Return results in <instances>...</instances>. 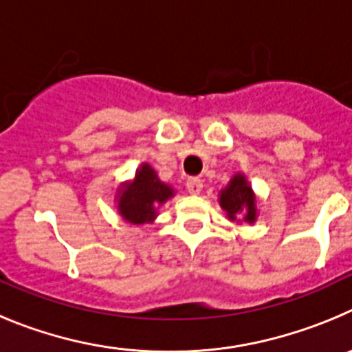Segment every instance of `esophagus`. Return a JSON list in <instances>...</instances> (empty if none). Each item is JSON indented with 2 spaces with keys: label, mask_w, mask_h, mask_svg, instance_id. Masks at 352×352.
Instances as JSON below:
<instances>
[{
  "label": "esophagus",
  "mask_w": 352,
  "mask_h": 352,
  "mask_svg": "<svg viewBox=\"0 0 352 352\" xmlns=\"http://www.w3.org/2000/svg\"><path fill=\"white\" fill-rule=\"evenodd\" d=\"M186 189L189 191V195H199L201 189H204V180L198 179V177H191V179H188V182H186Z\"/></svg>",
  "instance_id": "obj_1"
}]
</instances>
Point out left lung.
<instances>
[{
    "label": "left lung",
    "mask_w": 352,
    "mask_h": 352,
    "mask_svg": "<svg viewBox=\"0 0 352 352\" xmlns=\"http://www.w3.org/2000/svg\"><path fill=\"white\" fill-rule=\"evenodd\" d=\"M219 205L230 221L252 224L258 219V199L243 173H235L226 188L221 189Z\"/></svg>",
    "instance_id": "obj_1"
}]
</instances>
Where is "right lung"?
Here are the masks:
<instances>
[{
	"mask_svg": "<svg viewBox=\"0 0 352 352\" xmlns=\"http://www.w3.org/2000/svg\"><path fill=\"white\" fill-rule=\"evenodd\" d=\"M173 196L175 189L163 182L151 164L142 163L135 177L117 189V212L129 224H153L161 205Z\"/></svg>",
	"mask_w": 352,
	"mask_h": 352,
	"instance_id": "right-lung-1",
	"label": "right lung"
}]
</instances>
